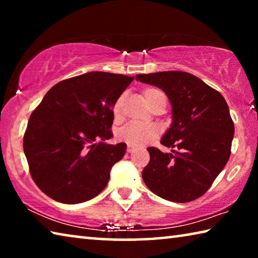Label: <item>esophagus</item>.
I'll return each instance as SVG.
<instances>
[{"label": "esophagus", "mask_w": 258, "mask_h": 258, "mask_svg": "<svg viewBox=\"0 0 258 258\" xmlns=\"http://www.w3.org/2000/svg\"><path fill=\"white\" fill-rule=\"evenodd\" d=\"M134 149H135L134 146H132V145H128L127 146V152H133Z\"/></svg>", "instance_id": "1"}]
</instances>
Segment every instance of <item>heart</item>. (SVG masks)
Returning <instances> with one entry per match:
<instances>
[{"label": "heart", "mask_w": 258, "mask_h": 258, "mask_svg": "<svg viewBox=\"0 0 258 258\" xmlns=\"http://www.w3.org/2000/svg\"><path fill=\"white\" fill-rule=\"evenodd\" d=\"M163 94V92L154 87H149L143 91V97H145L147 103L150 104L154 102V100L158 95ZM121 107H123V95L116 100L112 106V113L116 118H118L121 113ZM160 133V128L157 125H142L132 123L126 125L125 127L120 128L117 133V139L119 141L128 143V145L140 146L145 145V143L150 142L151 140L156 139Z\"/></svg>", "instance_id": "obj_1"}]
</instances>
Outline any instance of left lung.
Returning <instances> with one entry per match:
<instances>
[{
	"label": "left lung",
	"mask_w": 258,
	"mask_h": 258,
	"mask_svg": "<svg viewBox=\"0 0 258 258\" xmlns=\"http://www.w3.org/2000/svg\"><path fill=\"white\" fill-rule=\"evenodd\" d=\"M137 81L163 90L172 106V124L160 140L172 150L148 148L146 185L174 203L202 197L230 158L234 125L225 99L185 72L138 74Z\"/></svg>",
	"instance_id": "1"
}]
</instances>
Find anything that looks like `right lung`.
Returning a JSON list of instances; mask_svg holds the SVG:
<instances>
[{"label":"right lung","instance_id":"right-lung-1","mask_svg":"<svg viewBox=\"0 0 258 258\" xmlns=\"http://www.w3.org/2000/svg\"><path fill=\"white\" fill-rule=\"evenodd\" d=\"M134 77L91 72L59 82L28 120L24 152L36 185L55 202L80 204L108 184L126 143L112 138V106Z\"/></svg>","mask_w":258,"mask_h":258}]
</instances>
